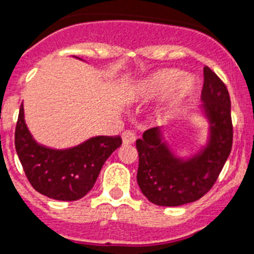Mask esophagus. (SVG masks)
Here are the masks:
<instances>
[{"mask_svg": "<svg viewBox=\"0 0 254 254\" xmlns=\"http://www.w3.org/2000/svg\"><path fill=\"white\" fill-rule=\"evenodd\" d=\"M121 137H123L124 144H131V143H134V142H135V134H134L133 131H130V130L124 131Z\"/></svg>", "mask_w": 254, "mask_h": 254, "instance_id": "34e87169", "label": "esophagus"}]
</instances>
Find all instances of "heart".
<instances>
[{"label": "heart", "mask_w": 254, "mask_h": 254, "mask_svg": "<svg viewBox=\"0 0 254 254\" xmlns=\"http://www.w3.org/2000/svg\"><path fill=\"white\" fill-rule=\"evenodd\" d=\"M196 80L189 73H182L177 68H163L152 72L131 89V95L137 101H152L163 95L160 111L168 114L186 101L195 91Z\"/></svg>", "instance_id": "b5f03b06"}]
</instances>
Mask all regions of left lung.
Segmentation results:
<instances>
[{
	"label": "left lung",
	"instance_id": "8db88e82",
	"mask_svg": "<svg viewBox=\"0 0 254 254\" xmlns=\"http://www.w3.org/2000/svg\"><path fill=\"white\" fill-rule=\"evenodd\" d=\"M200 114L205 119L206 139L186 156H180L164 137V127H152L137 139V182L151 203L180 206L203 197L218 178L232 147L231 102L225 84L204 67Z\"/></svg>",
	"mask_w": 254,
	"mask_h": 254
}]
</instances>
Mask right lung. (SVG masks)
<instances>
[{
  "label": "right lung",
  "mask_w": 254,
  "mask_h": 254,
  "mask_svg": "<svg viewBox=\"0 0 254 254\" xmlns=\"http://www.w3.org/2000/svg\"><path fill=\"white\" fill-rule=\"evenodd\" d=\"M121 143L119 135H97L68 148L44 146L29 131L23 103L20 106L15 150L33 189L50 199L73 201L84 197L94 186L106 160Z\"/></svg>",
  "instance_id": "obj_1"
}]
</instances>
